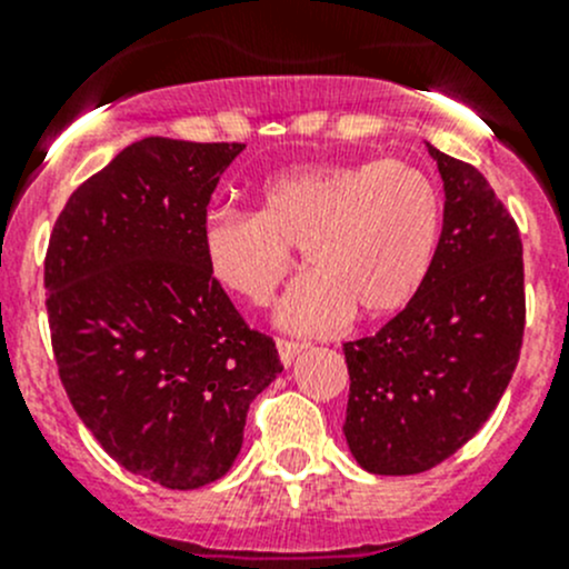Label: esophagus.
Segmentation results:
<instances>
[{
    "instance_id": "34e87169",
    "label": "esophagus",
    "mask_w": 569,
    "mask_h": 569,
    "mask_svg": "<svg viewBox=\"0 0 569 569\" xmlns=\"http://www.w3.org/2000/svg\"><path fill=\"white\" fill-rule=\"evenodd\" d=\"M302 349H306V343L289 341V338H278V352H280V363L283 366L295 363V358L302 352Z\"/></svg>"
}]
</instances>
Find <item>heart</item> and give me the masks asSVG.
<instances>
[{
	"label": "heart",
	"instance_id": "obj_1",
	"mask_svg": "<svg viewBox=\"0 0 569 569\" xmlns=\"http://www.w3.org/2000/svg\"><path fill=\"white\" fill-rule=\"evenodd\" d=\"M258 211H214L200 248L211 278L263 306L295 269L308 272L274 308L283 330L321 336L386 319L427 280L443 237V198L427 173L391 159L317 162L269 178Z\"/></svg>",
	"mask_w": 569,
	"mask_h": 569
}]
</instances>
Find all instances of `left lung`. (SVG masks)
Listing matches in <instances>:
<instances>
[{
    "mask_svg": "<svg viewBox=\"0 0 569 569\" xmlns=\"http://www.w3.org/2000/svg\"><path fill=\"white\" fill-rule=\"evenodd\" d=\"M443 237L427 280L375 336L343 343V435L360 468L423 473L462 449L507 391L523 347V242L473 164L429 146Z\"/></svg>",
    "mask_w": 569,
    "mask_h": 569,
    "instance_id": "1",
    "label": "left lung"
}]
</instances>
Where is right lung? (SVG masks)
<instances>
[{"instance_id":"right-lung-1","label":"right lung","mask_w":569,"mask_h":569,"mask_svg":"<svg viewBox=\"0 0 569 569\" xmlns=\"http://www.w3.org/2000/svg\"><path fill=\"white\" fill-rule=\"evenodd\" d=\"M242 142L146 137L68 198L43 263L62 388L101 449L170 490L228 473L283 371L206 267V206Z\"/></svg>"}]
</instances>
